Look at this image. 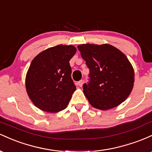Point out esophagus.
Segmentation results:
<instances>
[{"label":"esophagus","instance_id":"obj_1","mask_svg":"<svg viewBox=\"0 0 152 152\" xmlns=\"http://www.w3.org/2000/svg\"><path fill=\"white\" fill-rule=\"evenodd\" d=\"M83 82H84V81H83V80H81V81L78 82V85L79 86H83Z\"/></svg>","mask_w":152,"mask_h":152}]
</instances>
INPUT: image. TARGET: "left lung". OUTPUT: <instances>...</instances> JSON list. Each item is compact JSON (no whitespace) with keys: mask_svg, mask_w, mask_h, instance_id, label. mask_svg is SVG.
<instances>
[{"mask_svg":"<svg viewBox=\"0 0 152 152\" xmlns=\"http://www.w3.org/2000/svg\"><path fill=\"white\" fill-rule=\"evenodd\" d=\"M78 48L90 70V81L83 88L91 105L108 110L124 102L134 82L133 66L124 53L107 43H86Z\"/></svg>","mask_w":152,"mask_h":152,"instance_id":"obj_1","label":"left lung"}]
</instances>
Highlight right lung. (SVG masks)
I'll return each instance as SVG.
<instances>
[{
  "mask_svg": "<svg viewBox=\"0 0 152 152\" xmlns=\"http://www.w3.org/2000/svg\"><path fill=\"white\" fill-rule=\"evenodd\" d=\"M76 47L58 45L38 53L31 63L26 76V88L36 107L57 113L67 107L76 89L71 78L69 61Z\"/></svg>",
  "mask_w": 152,
  "mask_h": 152,
  "instance_id": "obj_1",
  "label": "right lung"
}]
</instances>
